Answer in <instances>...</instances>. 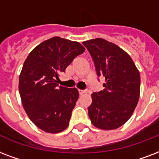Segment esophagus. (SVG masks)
<instances>
[{"label":"esophagus","instance_id":"obj_1","mask_svg":"<svg viewBox=\"0 0 159 159\" xmlns=\"http://www.w3.org/2000/svg\"><path fill=\"white\" fill-rule=\"evenodd\" d=\"M86 93V90H81V89H79V93L80 94H84V93Z\"/></svg>","mask_w":159,"mask_h":159}]
</instances>
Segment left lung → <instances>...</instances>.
<instances>
[{
    "label": "left lung",
    "mask_w": 159,
    "mask_h": 159,
    "mask_svg": "<svg viewBox=\"0 0 159 159\" xmlns=\"http://www.w3.org/2000/svg\"><path fill=\"white\" fill-rule=\"evenodd\" d=\"M95 65L98 76H104V89L91 94L89 117L93 126L116 129L132 116L139 99V71L129 55L118 45L96 38L84 41Z\"/></svg>",
    "instance_id": "1"
}]
</instances>
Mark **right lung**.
Returning <instances> with one entry per match:
<instances>
[{
  "instance_id": "right-lung-1",
  "label": "right lung",
  "mask_w": 159,
  "mask_h": 159,
  "mask_svg": "<svg viewBox=\"0 0 159 159\" xmlns=\"http://www.w3.org/2000/svg\"><path fill=\"white\" fill-rule=\"evenodd\" d=\"M85 48L77 41L52 37L34 48L19 77L22 105L30 119L43 131L62 132L69 126L79 98L75 88L58 86L59 74Z\"/></svg>"
}]
</instances>
